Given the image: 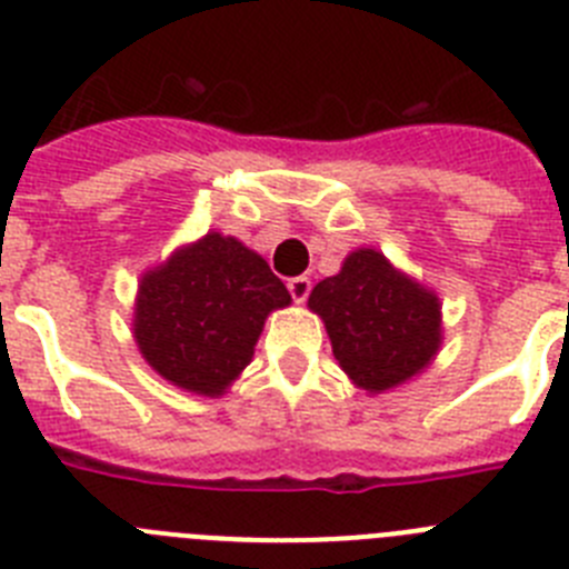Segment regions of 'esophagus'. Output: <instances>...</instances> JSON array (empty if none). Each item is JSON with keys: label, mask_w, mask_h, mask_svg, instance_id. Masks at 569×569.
<instances>
[{"label": "esophagus", "mask_w": 569, "mask_h": 569, "mask_svg": "<svg viewBox=\"0 0 569 569\" xmlns=\"http://www.w3.org/2000/svg\"><path fill=\"white\" fill-rule=\"evenodd\" d=\"M288 290H290V296H293L296 305H305L310 296V290H313V281H310L308 276H293V279H288Z\"/></svg>", "instance_id": "obj_1"}]
</instances>
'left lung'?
Wrapping results in <instances>:
<instances>
[{"label": "left lung", "instance_id": "1", "mask_svg": "<svg viewBox=\"0 0 569 569\" xmlns=\"http://www.w3.org/2000/svg\"><path fill=\"white\" fill-rule=\"evenodd\" d=\"M308 305L325 319L341 370L370 393L416 376L439 350V299L376 250L347 256Z\"/></svg>", "mask_w": 569, "mask_h": 569}]
</instances>
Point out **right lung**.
I'll list each match as a JSON object with an SVG mask.
<instances>
[{"mask_svg": "<svg viewBox=\"0 0 569 569\" xmlns=\"http://www.w3.org/2000/svg\"><path fill=\"white\" fill-rule=\"evenodd\" d=\"M290 305L268 261L230 236L208 233L148 273L136 305V341L156 373L219 396L253 359L270 310Z\"/></svg>", "mask_w": 569, "mask_h": 569, "instance_id": "obj_1", "label": "right lung"}]
</instances>
